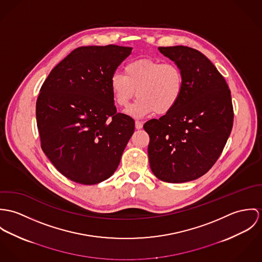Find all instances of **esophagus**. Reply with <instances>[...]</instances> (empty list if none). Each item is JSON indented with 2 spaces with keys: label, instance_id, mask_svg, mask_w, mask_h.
<instances>
[{
  "label": "esophagus",
  "instance_id": "1",
  "mask_svg": "<svg viewBox=\"0 0 262 262\" xmlns=\"http://www.w3.org/2000/svg\"><path fill=\"white\" fill-rule=\"evenodd\" d=\"M143 125H144V123H143L142 121H140V120H137V121H136V128H137V129L143 128Z\"/></svg>",
  "mask_w": 262,
  "mask_h": 262
}]
</instances>
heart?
Instances as JSON below:
<instances>
[{
	"mask_svg": "<svg viewBox=\"0 0 262 262\" xmlns=\"http://www.w3.org/2000/svg\"><path fill=\"white\" fill-rule=\"evenodd\" d=\"M184 73L174 63L141 58L128 62L124 75L115 73L110 88L115 102L126 107L136 95L139 99L126 111L134 117H144L156 113L170 114L179 103L184 92Z\"/></svg>",
	"mask_w": 262,
	"mask_h": 262,
	"instance_id": "1",
	"label": "heart"
}]
</instances>
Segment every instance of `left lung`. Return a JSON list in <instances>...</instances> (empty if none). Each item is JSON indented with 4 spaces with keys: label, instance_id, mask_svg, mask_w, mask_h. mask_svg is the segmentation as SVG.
<instances>
[{
    "label": "left lung",
    "instance_id": "left-lung-1",
    "mask_svg": "<svg viewBox=\"0 0 262 262\" xmlns=\"http://www.w3.org/2000/svg\"><path fill=\"white\" fill-rule=\"evenodd\" d=\"M184 73V92L174 110L144 125L149 136V167L167 183L206 174L220 157L233 126L231 92L224 77L200 51L159 47Z\"/></svg>",
    "mask_w": 262,
    "mask_h": 262
}]
</instances>
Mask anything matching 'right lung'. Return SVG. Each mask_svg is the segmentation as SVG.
<instances>
[{
  "label": "right lung",
  "mask_w": 262,
  "mask_h": 262,
  "mask_svg": "<svg viewBox=\"0 0 262 262\" xmlns=\"http://www.w3.org/2000/svg\"><path fill=\"white\" fill-rule=\"evenodd\" d=\"M117 45L74 49L50 72L36 102L41 147L67 179L98 184L116 172L135 132L117 114L110 80L132 53Z\"/></svg>",
  "instance_id": "1"
}]
</instances>
